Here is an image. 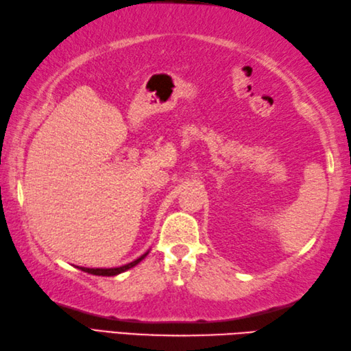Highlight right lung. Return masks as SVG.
<instances>
[{
	"label": "right lung",
	"mask_w": 351,
	"mask_h": 351,
	"mask_svg": "<svg viewBox=\"0 0 351 351\" xmlns=\"http://www.w3.org/2000/svg\"><path fill=\"white\" fill-rule=\"evenodd\" d=\"M147 254H149V251H147L145 254H143L141 256H139V258L134 260L132 263L124 264V266H120V267H110V269H91V267H81V266H76V269H80V270H82V271H87V274H90V275H96V276H115V275H120V274H123V271H126V270H129V269H132V267H135L138 263H141V261L145 258Z\"/></svg>",
	"instance_id": "right-lung-1"
}]
</instances>
